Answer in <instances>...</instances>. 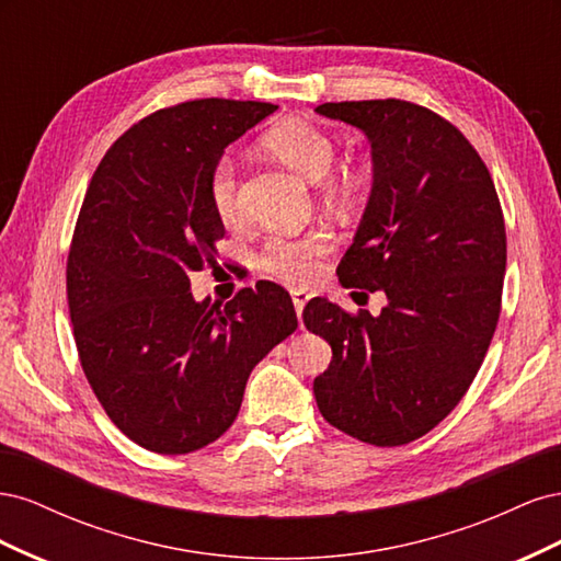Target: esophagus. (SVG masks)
<instances>
[{"mask_svg": "<svg viewBox=\"0 0 561 561\" xmlns=\"http://www.w3.org/2000/svg\"><path fill=\"white\" fill-rule=\"evenodd\" d=\"M307 299H309L307 293H301V290L293 293V304H295V313L299 318V325H301V311H304V304H307Z\"/></svg>", "mask_w": 561, "mask_h": 561, "instance_id": "obj_1", "label": "esophagus"}]
</instances>
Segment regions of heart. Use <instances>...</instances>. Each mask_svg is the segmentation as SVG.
Wrapping results in <instances>:
<instances>
[{"label":"heart","mask_w":561,"mask_h":561,"mask_svg":"<svg viewBox=\"0 0 561 561\" xmlns=\"http://www.w3.org/2000/svg\"><path fill=\"white\" fill-rule=\"evenodd\" d=\"M264 147L295 173L320 180L325 178L334 161L336 147L332 135L304 122V118H283L264 135ZM355 173L344 171L339 186H355ZM208 201L219 222L233 225L241 217L239 173L231 157H219L208 173ZM330 252L325 233H311L307 239H271L262 252L260 264L268 274L290 283H309L320 268V260Z\"/></svg>","instance_id":"obj_1"}]
</instances>
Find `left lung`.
I'll use <instances>...</instances> for the list:
<instances>
[{
    "label": "left lung",
    "instance_id": "obj_1",
    "mask_svg": "<svg viewBox=\"0 0 561 561\" xmlns=\"http://www.w3.org/2000/svg\"><path fill=\"white\" fill-rule=\"evenodd\" d=\"M316 112L371 145V192L336 276L388 304L379 316L307 304L304 325L332 346L313 396L360 443L407 445L461 402L494 336L505 274L496 186L463 133L426 107L388 98Z\"/></svg>",
    "mask_w": 561,
    "mask_h": 561
}]
</instances>
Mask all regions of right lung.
I'll return each instance as SVG.
<instances>
[{
	"instance_id": "right-lung-1",
	"label": "right lung",
	"mask_w": 561,
	"mask_h": 561,
	"mask_svg": "<svg viewBox=\"0 0 561 561\" xmlns=\"http://www.w3.org/2000/svg\"><path fill=\"white\" fill-rule=\"evenodd\" d=\"M278 105L203 98L118 138L91 178L67 257L75 342L114 426L157 454H190L239 414L252 367L297 330L293 299L262 280L196 301L190 276L217 264L225 225L208 173Z\"/></svg>"
}]
</instances>
